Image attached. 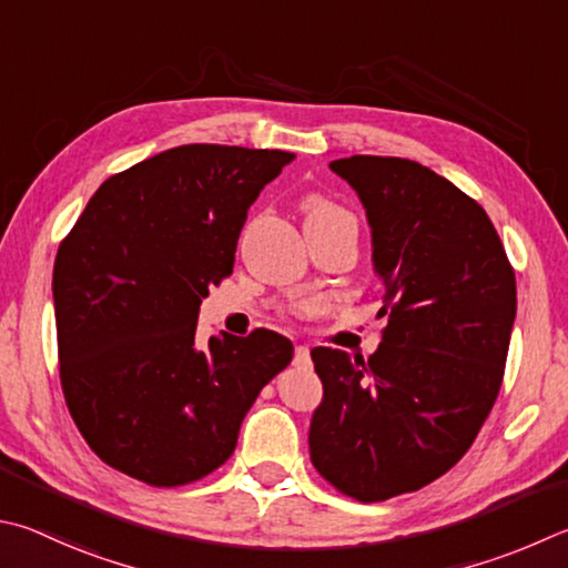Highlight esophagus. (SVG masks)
Listing matches in <instances>:
<instances>
[{"mask_svg": "<svg viewBox=\"0 0 568 568\" xmlns=\"http://www.w3.org/2000/svg\"><path fill=\"white\" fill-rule=\"evenodd\" d=\"M311 363V347L297 345L295 347V365H307Z\"/></svg>", "mask_w": 568, "mask_h": 568, "instance_id": "obj_1", "label": "esophagus"}]
</instances>
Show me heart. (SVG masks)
Segmentation results:
<instances>
[{
    "label": "heart",
    "instance_id": "b5f03b06",
    "mask_svg": "<svg viewBox=\"0 0 568 568\" xmlns=\"http://www.w3.org/2000/svg\"><path fill=\"white\" fill-rule=\"evenodd\" d=\"M301 211L305 219V231L307 233H320V231H335V229H349L357 231V219L353 211H347L345 205L329 199L325 193H305L301 201ZM297 311H307V305H297Z\"/></svg>",
    "mask_w": 568,
    "mask_h": 568
}]
</instances>
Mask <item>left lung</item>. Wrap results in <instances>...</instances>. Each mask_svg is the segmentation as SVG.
Wrapping results in <instances>:
<instances>
[{
    "mask_svg": "<svg viewBox=\"0 0 568 568\" xmlns=\"http://www.w3.org/2000/svg\"><path fill=\"white\" fill-rule=\"evenodd\" d=\"M329 169L367 211L387 325L367 359L313 347L325 395L307 442L320 477L369 504L467 455L501 387L517 277L487 211L422 163L349 156Z\"/></svg>",
    "mask_w": 568,
    "mask_h": 568,
    "instance_id": "left-lung-1",
    "label": "left lung"
}]
</instances>
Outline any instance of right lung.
<instances>
[{
	"label": "right lung",
	"instance_id": "add662e5",
	"mask_svg": "<svg viewBox=\"0 0 568 568\" xmlns=\"http://www.w3.org/2000/svg\"><path fill=\"white\" fill-rule=\"evenodd\" d=\"M295 156L189 143L99 185L54 261L59 377L101 462L151 487L209 477L245 412L293 359L255 327L195 345L199 307L233 273L248 209Z\"/></svg>",
	"mask_w": 568,
	"mask_h": 568
}]
</instances>
